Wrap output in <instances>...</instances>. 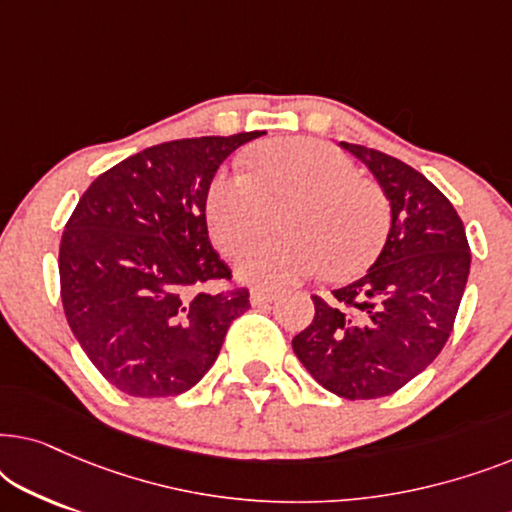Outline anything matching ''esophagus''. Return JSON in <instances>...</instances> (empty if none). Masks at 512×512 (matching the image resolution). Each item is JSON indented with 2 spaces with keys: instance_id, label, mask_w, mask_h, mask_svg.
<instances>
[{
  "instance_id": "esophagus-1",
  "label": "esophagus",
  "mask_w": 512,
  "mask_h": 512,
  "mask_svg": "<svg viewBox=\"0 0 512 512\" xmlns=\"http://www.w3.org/2000/svg\"><path fill=\"white\" fill-rule=\"evenodd\" d=\"M277 296H279L277 291L254 289V291H251L249 300H251V305H254V307H261V305H268V303H272V300H277Z\"/></svg>"
}]
</instances>
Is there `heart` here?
Masks as SVG:
<instances>
[{"label": "heart", "instance_id": "obj_1", "mask_svg": "<svg viewBox=\"0 0 512 512\" xmlns=\"http://www.w3.org/2000/svg\"><path fill=\"white\" fill-rule=\"evenodd\" d=\"M205 214L216 249L237 256L272 226L284 235L256 244L237 275L256 286H284L324 270L354 277L380 256L391 226L387 193L319 139L286 137L251 156V174L219 172Z\"/></svg>", "mask_w": 512, "mask_h": 512}]
</instances>
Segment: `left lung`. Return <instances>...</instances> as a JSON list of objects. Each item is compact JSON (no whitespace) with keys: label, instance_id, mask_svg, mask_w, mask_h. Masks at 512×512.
Segmentation results:
<instances>
[{"label":"left lung","instance_id":"1","mask_svg":"<svg viewBox=\"0 0 512 512\" xmlns=\"http://www.w3.org/2000/svg\"><path fill=\"white\" fill-rule=\"evenodd\" d=\"M368 165L391 205V230L366 275L312 296V324L293 352L321 387L347 401L396 394L440 354L464 296L471 247L452 202L415 167L340 142Z\"/></svg>","mask_w":512,"mask_h":512}]
</instances>
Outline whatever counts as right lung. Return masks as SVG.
Listing matches in <instances>:
<instances>
[{"label":"right lung","mask_w":512,"mask_h":512,"mask_svg":"<svg viewBox=\"0 0 512 512\" xmlns=\"http://www.w3.org/2000/svg\"><path fill=\"white\" fill-rule=\"evenodd\" d=\"M261 135L149 146L100 174L69 216L58 258L67 324L123 394L195 387L251 307L209 242L205 200L223 160Z\"/></svg>","instance_id":"add662e5"}]
</instances>
